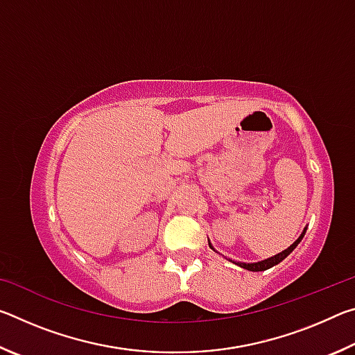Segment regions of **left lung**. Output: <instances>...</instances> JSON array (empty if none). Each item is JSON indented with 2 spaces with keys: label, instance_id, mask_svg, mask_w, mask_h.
I'll return each instance as SVG.
<instances>
[{
  "label": "left lung",
  "instance_id": "1",
  "mask_svg": "<svg viewBox=\"0 0 355 355\" xmlns=\"http://www.w3.org/2000/svg\"><path fill=\"white\" fill-rule=\"evenodd\" d=\"M305 232H307V227L304 228V232L300 233V236L296 239V241H294V243L290 245V248L285 249V250H282L280 254L274 255V257H271V258H266V260H263V261H257V263H241V261H233V263L238 264V266L244 268V269H248V271H252V272L266 271V269L275 266V264H279L282 260H285V258H286L288 255H290L294 249H296V245H297L300 241H302V238H304V235H305ZM208 244H209V248H211V249L214 250V248L211 245V243L208 241Z\"/></svg>",
  "mask_w": 355,
  "mask_h": 355
}]
</instances>
